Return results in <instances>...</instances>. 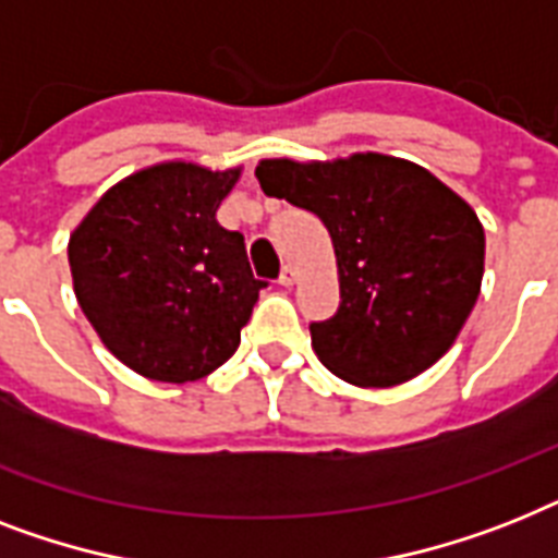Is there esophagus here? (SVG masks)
I'll list each match as a JSON object with an SVG mask.
<instances>
[{"label":"esophagus","instance_id":"esophagus-1","mask_svg":"<svg viewBox=\"0 0 558 558\" xmlns=\"http://www.w3.org/2000/svg\"><path fill=\"white\" fill-rule=\"evenodd\" d=\"M298 283V269L294 266H283V271H280V287H294Z\"/></svg>","mask_w":558,"mask_h":558}]
</instances>
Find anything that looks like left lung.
Segmentation results:
<instances>
[{
    "instance_id": "left-lung-1",
    "label": "left lung",
    "mask_w": 558,
    "mask_h": 558,
    "mask_svg": "<svg viewBox=\"0 0 558 558\" xmlns=\"http://www.w3.org/2000/svg\"><path fill=\"white\" fill-rule=\"evenodd\" d=\"M269 197L324 220L341 306L312 324V350L355 387H396L436 364L470 318L484 275V226L424 166L378 151L257 162Z\"/></svg>"
}]
</instances>
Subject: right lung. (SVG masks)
<instances>
[{
  "mask_svg": "<svg viewBox=\"0 0 558 558\" xmlns=\"http://www.w3.org/2000/svg\"><path fill=\"white\" fill-rule=\"evenodd\" d=\"M243 166L162 160L122 177L76 223L68 264L106 350L143 378H206L240 347L257 294L243 234L217 208Z\"/></svg>",
  "mask_w": 558,
  "mask_h": 558,
  "instance_id": "add662e5",
  "label": "right lung"
}]
</instances>
